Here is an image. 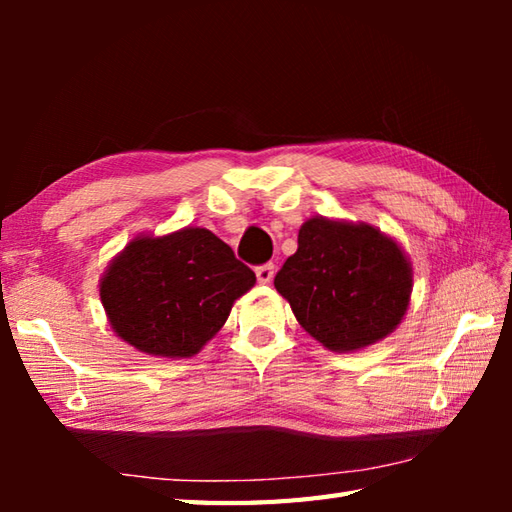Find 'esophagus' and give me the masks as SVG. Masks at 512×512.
Returning <instances> with one entry per match:
<instances>
[{
	"label": "esophagus",
	"mask_w": 512,
	"mask_h": 512,
	"mask_svg": "<svg viewBox=\"0 0 512 512\" xmlns=\"http://www.w3.org/2000/svg\"><path fill=\"white\" fill-rule=\"evenodd\" d=\"M255 275L259 284H270L275 277V266L273 264H264V266H257L255 268Z\"/></svg>",
	"instance_id": "34e87169"
}]
</instances>
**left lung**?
Masks as SVG:
<instances>
[{
	"mask_svg": "<svg viewBox=\"0 0 512 512\" xmlns=\"http://www.w3.org/2000/svg\"><path fill=\"white\" fill-rule=\"evenodd\" d=\"M413 270L394 237L367 222L310 217L275 277L299 325L330 352H358L398 328Z\"/></svg>",
	"mask_w": 512,
	"mask_h": 512,
	"instance_id": "obj_1",
	"label": "left lung"
}]
</instances>
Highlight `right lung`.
I'll return each instance as SVG.
<instances>
[{
  "instance_id": "1",
  "label": "right lung",
  "mask_w": 512,
  "mask_h": 512,
  "mask_svg": "<svg viewBox=\"0 0 512 512\" xmlns=\"http://www.w3.org/2000/svg\"><path fill=\"white\" fill-rule=\"evenodd\" d=\"M255 273L209 228L136 235L101 277V303L116 336L138 352L191 358L222 330Z\"/></svg>"
}]
</instances>
